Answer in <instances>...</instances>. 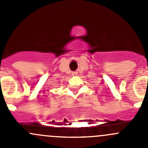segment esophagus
I'll list each match as a JSON object with an SVG mask.
<instances>
[{"mask_svg": "<svg viewBox=\"0 0 148 148\" xmlns=\"http://www.w3.org/2000/svg\"><path fill=\"white\" fill-rule=\"evenodd\" d=\"M71 74H72V76H77L78 74V72L77 71H72Z\"/></svg>", "mask_w": 148, "mask_h": 148, "instance_id": "obj_1", "label": "esophagus"}]
</instances>
